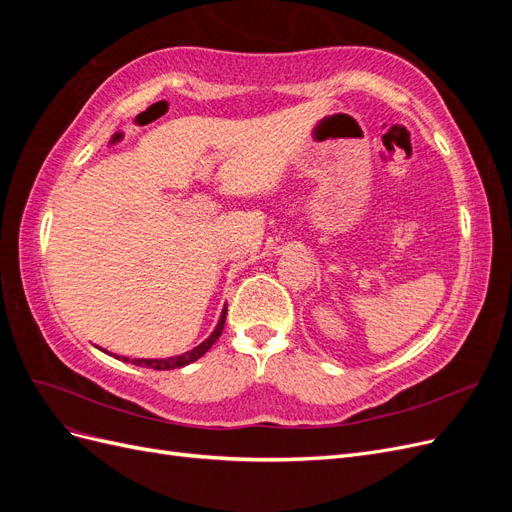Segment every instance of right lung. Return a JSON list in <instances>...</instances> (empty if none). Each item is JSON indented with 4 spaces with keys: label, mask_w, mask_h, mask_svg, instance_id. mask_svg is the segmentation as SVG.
<instances>
[{
    "label": "right lung",
    "mask_w": 512,
    "mask_h": 512,
    "mask_svg": "<svg viewBox=\"0 0 512 512\" xmlns=\"http://www.w3.org/2000/svg\"><path fill=\"white\" fill-rule=\"evenodd\" d=\"M224 322H226V309L222 312V318L218 322V327H215V331L209 335V339H205L203 344L196 346L194 350L185 352V354H179V356H170V359H132L134 365H145V367H153V369H175V367H183V365H190L194 363L196 359H200L215 342H218L222 331H224ZM123 361H130L123 356Z\"/></svg>",
    "instance_id": "obj_1"
}]
</instances>
